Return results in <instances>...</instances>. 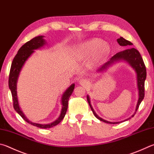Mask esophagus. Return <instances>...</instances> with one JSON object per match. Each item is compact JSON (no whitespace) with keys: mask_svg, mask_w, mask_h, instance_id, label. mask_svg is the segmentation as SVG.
I'll list each match as a JSON object with an SVG mask.
<instances>
[{"mask_svg":"<svg viewBox=\"0 0 154 154\" xmlns=\"http://www.w3.org/2000/svg\"><path fill=\"white\" fill-rule=\"evenodd\" d=\"M79 84H81V85H88V81H87L86 79H80V80L79 81Z\"/></svg>","mask_w":154,"mask_h":154,"instance_id":"obj_1","label":"esophagus"}]
</instances>
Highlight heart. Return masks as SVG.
<instances>
[{
    "instance_id": "b5f03b06",
    "label": "heart",
    "mask_w": 154,
    "mask_h": 154,
    "mask_svg": "<svg viewBox=\"0 0 154 154\" xmlns=\"http://www.w3.org/2000/svg\"><path fill=\"white\" fill-rule=\"evenodd\" d=\"M108 45L101 39L95 38L81 44L79 52L83 58H89L93 56V62L97 63L107 57L109 53Z\"/></svg>"
}]
</instances>
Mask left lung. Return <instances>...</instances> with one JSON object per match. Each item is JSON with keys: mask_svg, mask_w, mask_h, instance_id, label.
I'll return each instance as SVG.
<instances>
[{"mask_svg": "<svg viewBox=\"0 0 154 154\" xmlns=\"http://www.w3.org/2000/svg\"><path fill=\"white\" fill-rule=\"evenodd\" d=\"M117 42L119 44L120 46H131L133 45V44L131 42L125 40V38L122 37H121L119 39H117ZM124 60L129 64V65L132 66V67L135 69V71L137 73V88L139 90V99L137 102V104L136 106L135 109V112L137 109L139 108V106L140 105L141 102L142 100L144 98L145 96V81L146 79V68H145V65L144 64V62L143 60V58H142L140 53L137 50L132 48H127V50H125L123 51L119 52L116 53L115 55H114L112 57L110 60L108 61L107 63H106L104 65L102 66V67H100L97 71H103L104 70L107 69L109 65H112V64L114 63V62H117L118 60ZM87 100H88V102L89 103V105L90 106L92 112L94 114V116L96 117L97 119H98L100 121H103L106 123L109 124H118L121 122H109L106 121V120L102 119L100 118L97 115L96 113L95 112L94 110L92 108L90 103V99H89V97L87 96ZM135 114H133L132 117L134 116ZM127 119V120H128Z\"/></svg>", "mask_w": 154, "mask_h": 154, "instance_id": "8db88e82", "label": "left lung"}]
</instances>
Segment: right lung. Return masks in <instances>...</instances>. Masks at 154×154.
<instances>
[{"label":"right lung","instance_id":"right-lung-1","mask_svg":"<svg viewBox=\"0 0 154 154\" xmlns=\"http://www.w3.org/2000/svg\"><path fill=\"white\" fill-rule=\"evenodd\" d=\"M44 36L40 35L37 37L33 38L32 40L26 42L25 44L22 46L19 50H18L17 54L15 55L14 57L12 64H11L10 72H9V87L11 91L13 97V108L20 115L24 121H26L27 122H28L30 125L35 127H37L42 128H48L52 127L57 125L58 123H60L61 121L65 117L66 110L68 108V102L70 96H71L72 91L74 90L75 84H72L69 88L66 89L63 94L61 99V103H62V110L60 114V116L58 117L57 120H56L52 123L47 124V125H42L34 123L29 121L27 119L23 113V112L21 110L20 107L19 106V102L17 100V82L18 80V77L19 75L21 70L23 67V65L26 63V61L27 60L32 53L34 52V50L38 49L42 47L44 44H46L45 40L43 39Z\"/></svg>","mask_w":154,"mask_h":154}]
</instances>
